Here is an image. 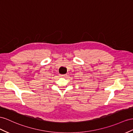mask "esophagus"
<instances>
[{"label":"esophagus","mask_w":133,"mask_h":133,"mask_svg":"<svg viewBox=\"0 0 133 133\" xmlns=\"http://www.w3.org/2000/svg\"><path fill=\"white\" fill-rule=\"evenodd\" d=\"M60 77H65V75H60Z\"/></svg>","instance_id":"34e87169"}]
</instances>
